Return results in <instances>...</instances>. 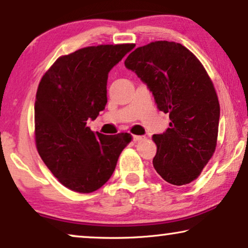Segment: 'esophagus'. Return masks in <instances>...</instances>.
<instances>
[{
	"mask_svg": "<svg viewBox=\"0 0 248 248\" xmlns=\"http://www.w3.org/2000/svg\"><path fill=\"white\" fill-rule=\"evenodd\" d=\"M146 138L142 136H133V140L134 141H142V140H145Z\"/></svg>",
	"mask_w": 248,
	"mask_h": 248,
	"instance_id": "obj_1",
	"label": "esophagus"
}]
</instances>
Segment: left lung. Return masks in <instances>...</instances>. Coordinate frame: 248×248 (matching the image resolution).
Listing matches in <instances>:
<instances>
[{"label": "left lung", "mask_w": 248, "mask_h": 248, "mask_svg": "<svg viewBox=\"0 0 248 248\" xmlns=\"http://www.w3.org/2000/svg\"><path fill=\"white\" fill-rule=\"evenodd\" d=\"M125 66L147 84L157 108L169 114L166 132L153 136L155 170L170 184H189L217 145L219 102L212 79L192 51L173 41L136 48Z\"/></svg>", "instance_id": "8db88e82"}]
</instances>
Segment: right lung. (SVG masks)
<instances>
[{"mask_svg":"<svg viewBox=\"0 0 248 248\" xmlns=\"http://www.w3.org/2000/svg\"><path fill=\"white\" fill-rule=\"evenodd\" d=\"M133 44L99 45L63 55L39 82L34 105L35 146L66 188L92 193L108 182L130 133H94L87 126L107 105V80Z\"/></svg>","mask_w":248,"mask_h":248,"instance_id":"obj_1","label":"right lung"}]
</instances>
